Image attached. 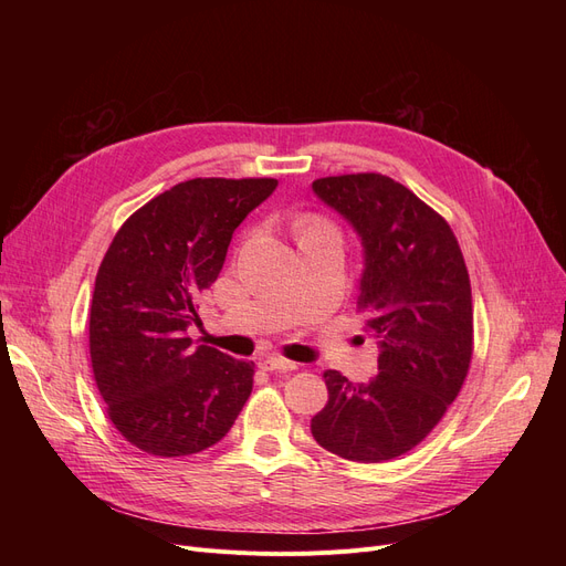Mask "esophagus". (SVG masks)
Instances as JSON below:
<instances>
[{"label": "esophagus", "mask_w": 566, "mask_h": 566, "mask_svg": "<svg viewBox=\"0 0 566 566\" xmlns=\"http://www.w3.org/2000/svg\"><path fill=\"white\" fill-rule=\"evenodd\" d=\"M261 365H263V369H268V371H293V369H298V365H295L293 360H286V358H282V355H268V358H263L261 360Z\"/></svg>", "instance_id": "34e87169"}]
</instances>
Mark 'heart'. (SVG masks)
I'll use <instances>...</instances> for the list:
<instances>
[{
  "label": "heart",
  "instance_id": "obj_1",
  "mask_svg": "<svg viewBox=\"0 0 566 566\" xmlns=\"http://www.w3.org/2000/svg\"><path fill=\"white\" fill-rule=\"evenodd\" d=\"M312 235H335V238H339V229L333 222H328L325 218H318V216H305V218L295 222V238H298V243L305 241V238H312Z\"/></svg>",
  "mask_w": 566,
  "mask_h": 566
}]
</instances>
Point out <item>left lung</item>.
<instances>
[{"label":"left lung","mask_w":566,"mask_h":566,"mask_svg":"<svg viewBox=\"0 0 566 566\" xmlns=\"http://www.w3.org/2000/svg\"><path fill=\"white\" fill-rule=\"evenodd\" d=\"M312 188L363 238L358 310L380 348L369 382L323 374L328 403L312 418V436L348 461H390L418 448L463 388L472 360L468 268L448 220L395 178L342 174Z\"/></svg>","instance_id":"left-lung-1"}]
</instances>
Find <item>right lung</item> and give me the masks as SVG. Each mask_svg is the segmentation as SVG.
I'll return each mask as SVG.
<instances>
[{
    "mask_svg": "<svg viewBox=\"0 0 566 566\" xmlns=\"http://www.w3.org/2000/svg\"><path fill=\"white\" fill-rule=\"evenodd\" d=\"M275 178H190L122 224L96 275L88 353L116 431L154 457L220 442L243 410L254 363L186 335L235 227L273 195Z\"/></svg>",
    "mask_w": 566,
    "mask_h": 566,
    "instance_id": "obj_1",
    "label": "right lung"
}]
</instances>
